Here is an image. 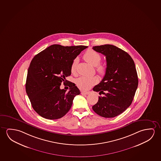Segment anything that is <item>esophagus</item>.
<instances>
[{
  "instance_id": "obj_1",
  "label": "esophagus",
  "mask_w": 161,
  "mask_h": 161,
  "mask_svg": "<svg viewBox=\"0 0 161 161\" xmlns=\"http://www.w3.org/2000/svg\"><path fill=\"white\" fill-rule=\"evenodd\" d=\"M81 94L83 95H88L89 94V92H81Z\"/></svg>"
}]
</instances>
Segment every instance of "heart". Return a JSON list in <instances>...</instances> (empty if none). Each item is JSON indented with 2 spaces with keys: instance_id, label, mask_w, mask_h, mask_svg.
Listing matches in <instances>:
<instances>
[{
  "instance_id": "obj_1",
  "label": "heart",
  "mask_w": 161,
  "mask_h": 161,
  "mask_svg": "<svg viewBox=\"0 0 161 161\" xmlns=\"http://www.w3.org/2000/svg\"><path fill=\"white\" fill-rule=\"evenodd\" d=\"M83 57L87 63L95 67L96 71L100 75L103 76L106 74L107 66L104 64H100L102 57L99 53L94 50H87L85 53ZM77 61V59H74L71 66V71L74 74L76 73ZM98 81L99 79L97 76H81L76 80V84L80 89L87 90L89 89L94 85L97 84Z\"/></svg>"
}]
</instances>
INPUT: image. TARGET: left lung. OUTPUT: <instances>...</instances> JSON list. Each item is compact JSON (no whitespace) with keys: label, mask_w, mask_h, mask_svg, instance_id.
I'll return each instance as SVG.
<instances>
[{"label":"left lung","mask_w":161,"mask_h":161,"mask_svg":"<svg viewBox=\"0 0 161 161\" xmlns=\"http://www.w3.org/2000/svg\"><path fill=\"white\" fill-rule=\"evenodd\" d=\"M92 49L105 56L107 70L102 81L93 88L102 96L92 108L100 116L114 118L133 102L138 85L136 66L127 52L113 45L97 46Z\"/></svg>","instance_id":"left-lung-1"}]
</instances>
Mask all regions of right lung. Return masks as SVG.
Listing matches in <instances>:
<instances>
[{
    "label": "right lung",
    "instance_id": "1",
    "mask_svg": "<svg viewBox=\"0 0 161 161\" xmlns=\"http://www.w3.org/2000/svg\"><path fill=\"white\" fill-rule=\"evenodd\" d=\"M85 46L53 45L36 55L28 69L25 90L33 108L46 119H59L71 108L75 97L80 94L74 83L66 77L71 74V66ZM62 81L69 86L61 90Z\"/></svg>",
    "mask_w": 161,
    "mask_h": 161
}]
</instances>
